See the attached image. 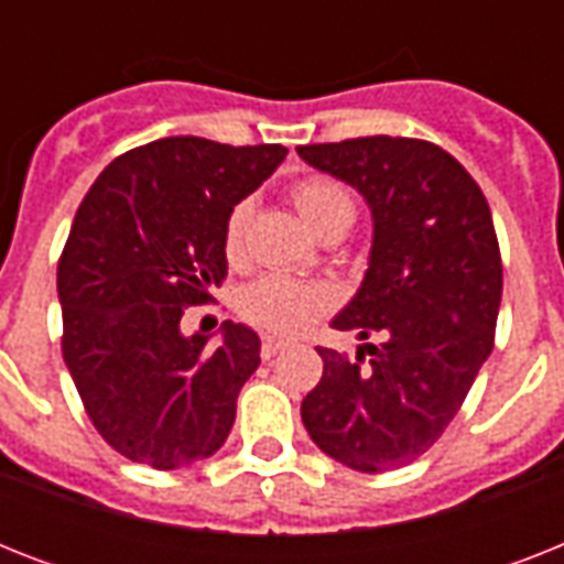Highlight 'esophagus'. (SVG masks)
Wrapping results in <instances>:
<instances>
[{
  "label": "esophagus",
  "instance_id": "1",
  "mask_svg": "<svg viewBox=\"0 0 564 564\" xmlns=\"http://www.w3.org/2000/svg\"><path fill=\"white\" fill-rule=\"evenodd\" d=\"M286 348V343L283 339H274V336H265L263 339V348H260V354H263V360H272V357H278V354Z\"/></svg>",
  "mask_w": 564,
  "mask_h": 564
}]
</instances>
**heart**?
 Instances as JSON below:
<instances>
[{"label": "heart", "instance_id": "obj_1", "mask_svg": "<svg viewBox=\"0 0 564 564\" xmlns=\"http://www.w3.org/2000/svg\"><path fill=\"white\" fill-rule=\"evenodd\" d=\"M292 202L299 207L310 228L322 234L336 221L354 219V198L345 184L327 175H310L292 184ZM251 219V202L239 198L230 204L221 221V251L228 263H242L246 260V230ZM334 304V295L327 286L316 281H301L290 274H263L248 286H242L237 295V313L242 322H248L257 330L272 336H295L304 327H310L318 316H325Z\"/></svg>", "mask_w": 564, "mask_h": 564}]
</instances>
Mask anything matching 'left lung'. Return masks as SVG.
<instances>
[{
	"label": "left lung",
	"instance_id": "left-lung-1",
	"mask_svg": "<svg viewBox=\"0 0 564 564\" xmlns=\"http://www.w3.org/2000/svg\"><path fill=\"white\" fill-rule=\"evenodd\" d=\"M299 154L351 184L375 221L362 286L330 327L383 336L354 360L316 348L325 371L301 401V421L354 471L401 468L445 433L495 348L503 265L489 202L427 140L357 137Z\"/></svg>",
	"mask_w": 564,
	"mask_h": 564
}]
</instances>
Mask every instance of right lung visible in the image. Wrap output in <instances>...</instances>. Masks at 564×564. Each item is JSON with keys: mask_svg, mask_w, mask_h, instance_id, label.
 Masks as SVG:
<instances>
[{"mask_svg": "<svg viewBox=\"0 0 564 564\" xmlns=\"http://www.w3.org/2000/svg\"><path fill=\"white\" fill-rule=\"evenodd\" d=\"M286 158L278 143L163 137L105 166L57 260L64 362L93 427L158 471L225 445L237 394L260 366V336L181 334V316L228 274L221 221Z\"/></svg>", "mask_w": 564, "mask_h": 564, "instance_id": "add662e5", "label": "right lung"}]
</instances>
